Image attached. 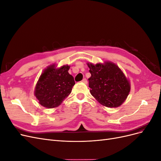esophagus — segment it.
Here are the masks:
<instances>
[{"label":"esophagus","mask_w":161,"mask_h":161,"mask_svg":"<svg viewBox=\"0 0 161 161\" xmlns=\"http://www.w3.org/2000/svg\"><path fill=\"white\" fill-rule=\"evenodd\" d=\"M82 82H84L85 84H87V80L85 79H85H82Z\"/></svg>","instance_id":"obj_1"}]
</instances>
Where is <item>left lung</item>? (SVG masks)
<instances>
[{
	"instance_id": "obj_1",
	"label": "left lung",
	"mask_w": 161,
	"mask_h": 161,
	"mask_svg": "<svg viewBox=\"0 0 161 161\" xmlns=\"http://www.w3.org/2000/svg\"><path fill=\"white\" fill-rule=\"evenodd\" d=\"M91 94L101 104L117 108L122 104L129 94L130 85L124 73L114 63L94 65L89 64Z\"/></svg>"
}]
</instances>
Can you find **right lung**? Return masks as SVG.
I'll list each match as a JSON object with an SVG mask.
<instances>
[{
	"mask_svg": "<svg viewBox=\"0 0 161 161\" xmlns=\"http://www.w3.org/2000/svg\"><path fill=\"white\" fill-rule=\"evenodd\" d=\"M69 68L66 65L56 69L52 66L42 73L35 91L40 104L47 108H56L70 93L75 82L68 72Z\"/></svg>",
	"mask_w": 161,
	"mask_h": 161,
	"instance_id": "obj_1",
	"label": "right lung"
}]
</instances>
